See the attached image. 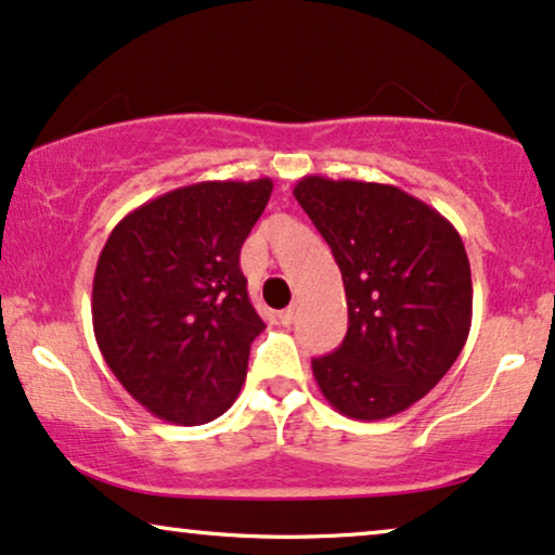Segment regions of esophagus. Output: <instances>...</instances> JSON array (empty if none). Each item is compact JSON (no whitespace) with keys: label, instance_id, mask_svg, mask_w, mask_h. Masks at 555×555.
<instances>
[{"label":"esophagus","instance_id":"esophagus-1","mask_svg":"<svg viewBox=\"0 0 555 555\" xmlns=\"http://www.w3.org/2000/svg\"><path fill=\"white\" fill-rule=\"evenodd\" d=\"M294 318H297V310H294V307H286V310L279 312V322H282L284 327H289L292 322H294Z\"/></svg>","mask_w":555,"mask_h":555}]
</instances>
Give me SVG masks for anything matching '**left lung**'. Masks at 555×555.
I'll return each instance as SVG.
<instances>
[{
    "mask_svg": "<svg viewBox=\"0 0 555 555\" xmlns=\"http://www.w3.org/2000/svg\"><path fill=\"white\" fill-rule=\"evenodd\" d=\"M294 196L340 266L348 333L312 359L340 415L387 420L448 374L472 330V266L459 230L399 186L305 177Z\"/></svg>",
    "mask_w": 555,
    "mask_h": 555,
    "instance_id": "8db88e82",
    "label": "left lung"
}]
</instances>
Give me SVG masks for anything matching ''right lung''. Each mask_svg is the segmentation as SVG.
Listing matches in <instances>:
<instances>
[{
  "label": "right lung",
  "instance_id": "obj_1",
  "mask_svg": "<svg viewBox=\"0 0 555 555\" xmlns=\"http://www.w3.org/2000/svg\"><path fill=\"white\" fill-rule=\"evenodd\" d=\"M273 181H199L125 215L91 289L94 338L128 395L173 425L235 402L266 327L245 289L241 248Z\"/></svg>",
  "mask_w": 555,
  "mask_h": 555
}]
</instances>
